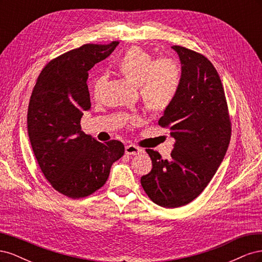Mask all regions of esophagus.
I'll use <instances>...</instances> for the list:
<instances>
[{"label":"esophagus","instance_id":"1","mask_svg":"<svg viewBox=\"0 0 262 262\" xmlns=\"http://www.w3.org/2000/svg\"><path fill=\"white\" fill-rule=\"evenodd\" d=\"M141 152H142V149L133 144H129L125 146V154L126 155H138Z\"/></svg>","mask_w":262,"mask_h":262}]
</instances>
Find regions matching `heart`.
Instances as JSON below:
<instances>
[{
    "instance_id": "1",
    "label": "heart",
    "mask_w": 262,
    "mask_h": 262,
    "mask_svg": "<svg viewBox=\"0 0 262 262\" xmlns=\"http://www.w3.org/2000/svg\"><path fill=\"white\" fill-rule=\"evenodd\" d=\"M117 71L129 82L139 86L144 108L149 114L164 113L176 98L181 80V68L176 60L160 58L141 47H132L117 63ZM106 77L98 76L93 92L98 96L105 86Z\"/></svg>"
}]
</instances>
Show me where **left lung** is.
<instances>
[{"mask_svg": "<svg viewBox=\"0 0 262 262\" xmlns=\"http://www.w3.org/2000/svg\"><path fill=\"white\" fill-rule=\"evenodd\" d=\"M181 62L179 91L158 120L175 139L170 158L147 148L152 170L141 185L154 203L179 208L209 185L226 154L232 134L227 101L217 71L203 54L172 46Z\"/></svg>", "mask_w": 262, "mask_h": 262, "instance_id": "obj_1", "label": "left lung"}]
</instances>
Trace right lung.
<instances>
[{
  "mask_svg": "<svg viewBox=\"0 0 262 262\" xmlns=\"http://www.w3.org/2000/svg\"><path fill=\"white\" fill-rule=\"evenodd\" d=\"M118 45L86 43L52 59L31 93L27 112L31 147L46 179L71 199L100 189L112 165L124 154L120 141L101 143L81 126L84 112L91 108L89 71Z\"/></svg>",
  "mask_w": 262,
  "mask_h": 262,
  "instance_id": "add662e5",
  "label": "right lung"
}]
</instances>
